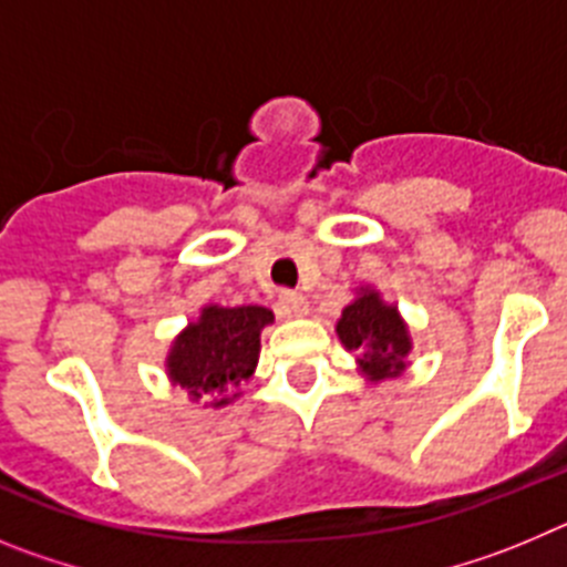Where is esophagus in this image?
I'll list each match as a JSON object with an SVG mask.
<instances>
[{
  "label": "esophagus",
  "instance_id": "34e87169",
  "mask_svg": "<svg viewBox=\"0 0 567 567\" xmlns=\"http://www.w3.org/2000/svg\"><path fill=\"white\" fill-rule=\"evenodd\" d=\"M280 312L287 315V318L307 315V298L300 292H280Z\"/></svg>",
  "mask_w": 567,
  "mask_h": 567
}]
</instances>
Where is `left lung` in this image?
<instances>
[{"label":"left lung","mask_w":567,"mask_h":567,"mask_svg":"<svg viewBox=\"0 0 567 567\" xmlns=\"http://www.w3.org/2000/svg\"><path fill=\"white\" fill-rule=\"evenodd\" d=\"M334 332L346 352L358 354V372L369 383L400 378L412 365L409 354L414 343L409 323L400 315L398 303L383 300L380 289L369 284L354 289V298L340 312Z\"/></svg>","instance_id":"obj_1"}]
</instances>
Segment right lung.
Returning <instances> with one entry per match:
<instances>
[{"label": "right lung", "instance_id": "obj_1", "mask_svg": "<svg viewBox=\"0 0 567 567\" xmlns=\"http://www.w3.org/2000/svg\"><path fill=\"white\" fill-rule=\"evenodd\" d=\"M275 320L272 309L218 307L207 303L169 343V383L187 392L202 409H224L240 398V385L249 383L258 369L260 332Z\"/></svg>", "mask_w": 567, "mask_h": 567}]
</instances>
